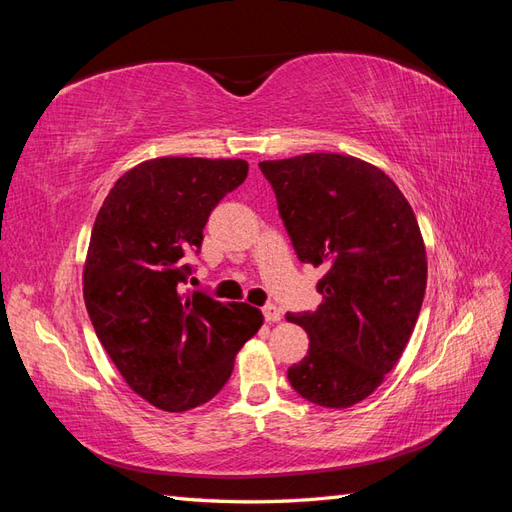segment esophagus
Instances as JSON below:
<instances>
[{
  "label": "esophagus",
  "mask_w": 512,
  "mask_h": 512,
  "mask_svg": "<svg viewBox=\"0 0 512 512\" xmlns=\"http://www.w3.org/2000/svg\"><path fill=\"white\" fill-rule=\"evenodd\" d=\"M262 312H264V319L268 323H279L281 319H284V314H281V310L277 306H266Z\"/></svg>",
  "instance_id": "obj_1"
}]
</instances>
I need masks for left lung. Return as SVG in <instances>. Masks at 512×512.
<instances>
[{
    "instance_id": "left-lung-1",
    "label": "left lung",
    "mask_w": 512,
    "mask_h": 512,
    "mask_svg": "<svg viewBox=\"0 0 512 512\" xmlns=\"http://www.w3.org/2000/svg\"><path fill=\"white\" fill-rule=\"evenodd\" d=\"M301 262L323 268L314 312L286 319L308 332L288 369L299 396L345 409L374 394L405 352L427 288L416 215L385 171L345 154L264 160Z\"/></svg>"
}]
</instances>
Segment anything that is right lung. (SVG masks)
<instances>
[{
  "mask_svg": "<svg viewBox=\"0 0 512 512\" xmlns=\"http://www.w3.org/2000/svg\"><path fill=\"white\" fill-rule=\"evenodd\" d=\"M246 176L239 158H151L116 180L96 215L85 308L125 383L162 411L211 400L264 323L248 303L182 288L211 211Z\"/></svg>",
  "mask_w": 512,
  "mask_h": 512,
  "instance_id": "1",
  "label": "right lung"
}]
</instances>
